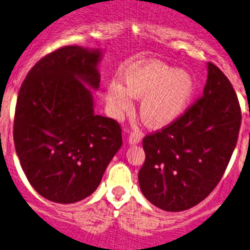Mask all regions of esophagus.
<instances>
[{
    "mask_svg": "<svg viewBox=\"0 0 250 250\" xmlns=\"http://www.w3.org/2000/svg\"><path fill=\"white\" fill-rule=\"evenodd\" d=\"M141 140V132L140 131H132L129 135V143L130 144H137Z\"/></svg>",
    "mask_w": 250,
    "mask_h": 250,
    "instance_id": "34e87169",
    "label": "esophagus"
}]
</instances>
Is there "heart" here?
I'll return each mask as SVG.
<instances>
[{
    "mask_svg": "<svg viewBox=\"0 0 250 250\" xmlns=\"http://www.w3.org/2000/svg\"><path fill=\"white\" fill-rule=\"evenodd\" d=\"M124 86L113 80L106 86V102L116 118L132 109L131 98L141 99L140 116L151 127L166 126L180 118L193 98L196 83L189 73L150 61L135 63L123 73Z\"/></svg>",
    "mask_w": 250,
    "mask_h": 250,
    "instance_id": "b5f03b06",
    "label": "heart"
}]
</instances>
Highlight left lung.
Segmentation results:
<instances>
[{
  "label": "left lung",
  "instance_id": "8db88e82",
  "mask_svg": "<svg viewBox=\"0 0 250 250\" xmlns=\"http://www.w3.org/2000/svg\"><path fill=\"white\" fill-rule=\"evenodd\" d=\"M242 111L233 85L213 63L202 97L143 140L144 196L170 212L188 209L216 188L237 145Z\"/></svg>",
  "mask_w": 250,
  "mask_h": 250
}]
</instances>
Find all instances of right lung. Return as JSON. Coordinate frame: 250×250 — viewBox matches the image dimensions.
I'll return each instance as SVG.
<instances>
[{"mask_svg":"<svg viewBox=\"0 0 250 250\" xmlns=\"http://www.w3.org/2000/svg\"><path fill=\"white\" fill-rule=\"evenodd\" d=\"M99 50L64 45L41 58L18 91L13 140L31 186L57 203H75L99 186L123 144L121 126L95 115Z\"/></svg>","mask_w":250,"mask_h":250,"instance_id":"1","label":"right lung"}]
</instances>
